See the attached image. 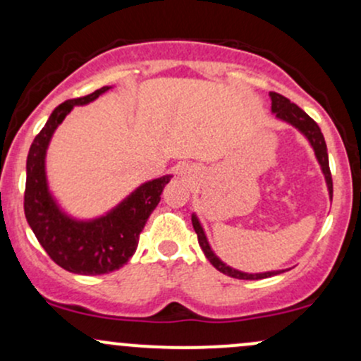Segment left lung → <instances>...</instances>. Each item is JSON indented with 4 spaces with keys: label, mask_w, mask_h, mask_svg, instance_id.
I'll return each mask as SVG.
<instances>
[{
    "label": "left lung",
    "mask_w": 361,
    "mask_h": 361,
    "mask_svg": "<svg viewBox=\"0 0 361 361\" xmlns=\"http://www.w3.org/2000/svg\"><path fill=\"white\" fill-rule=\"evenodd\" d=\"M269 97H271L272 101L271 111L277 120L288 123V125H291L293 128L298 130V132L307 138L310 147L314 149L317 162L320 164V171H322L324 178H326L329 199L332 200V176H331V169H329L327 145H326V140H324L322 132H320L319 125H317V123L312 120V118L308 116L302 108L293 104L290 99H286L284 96H281V94H276V92H269ZM192 224L197 233V238H199V245L202 247V250H204L205 257H207V260L217 269V271L223 272V274L236 277V279H264V277H271V276L284 272V271H267V272H253L252 274V272H243V271H238V269L231 267V265L223 262V260L216 255V252L212 250L211 243H209L207 240V235H205L204 226H202L200 219L197 217L195 212L192 214ZM288 271H290V269H288Z\"/></svg>",
    "instance_id": "obj_1"
}]
</instances>
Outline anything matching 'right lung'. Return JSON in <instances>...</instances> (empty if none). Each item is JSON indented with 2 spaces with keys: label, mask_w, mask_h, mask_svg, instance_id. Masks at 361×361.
<instances>
[{
  "label": "right lung",
  "mask_w": 361,
  "mask_h": 361,
  "mask_svg": "<svg viewBox=\"0 0 361 361\" xmlns=\"http://www.w3.org/2000/svg\"><path fill=\"white\" fill-rule=\"evenodd\" d=\"M113 89L106 85L80 99L54 108L44 128L34 138L27 156V181L23 209L27 223L47 255L73 274L99 276L116 271L137 250L138 236L157 207L161 193L173 174L145 181L108 212L90 219L71 216L51 192L46 156L51 138L75 106H85Z\"/></svg>",
  "instance_id": "right-lung-1"
}]
</instances>
